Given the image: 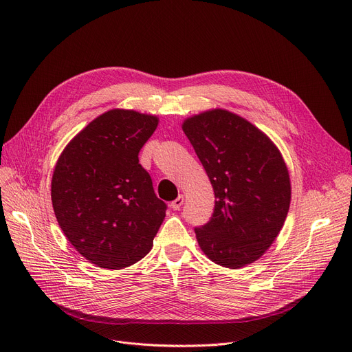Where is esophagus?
<instances>
[{
	"label": "esophagus",
	"instance_id": "34e87169",
	"mask_svg": "<svg viewBox=\"0 0 352 352\" xmlns=\"http://www.w3.org/2000/svg\"><path fill=\"white\" fill-rule=\"evenodd\" d=\"M182 204H184V197L179 195L175 201L171 202V209H173V210H179V208L182 206Z\"/></svg>",
	"mask_w": 352,
	"mask_h": 352
}]
</instances>
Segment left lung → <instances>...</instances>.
I'll use <instances>...</instances> for the list:
<instances>
[{"label": "left lung", "instance_id": "left-lung-1", "mask_svg": "<svg viewBox=\"0 0 352 352\" xmlns=\"http://www.w3.org/2000/svg\"><path fill=\"white\" fill-rule=\"evenodd\" d=\"M214 192L212 219L195 229L206 257L237 270L265 254L291 205V178L276 144L257 126L214 108L182 122Z\"/></svg>", "mask_w": 352, "mask_h": 352}]
</instances>
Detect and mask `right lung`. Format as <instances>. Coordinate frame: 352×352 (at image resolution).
Masks as SVG:
<instances>
[{
	"label": "right lung",
	"mask_w": 352,
	"mask_h": 352,
	"mask_svg": "<svg viewBox=\"0 0 352 352\" xmlns=\"http://www.w3.org/2000/svg\"><path fill=\"white\" fill-rule=\"evenodd\" d=\"M158 116L115 108L91 120L58 155L52 204L58 226L91 264L123 270L153 247L166 204L139 164Z\"/></svg>",
	"instance_id": "1"
}]
</instances>
